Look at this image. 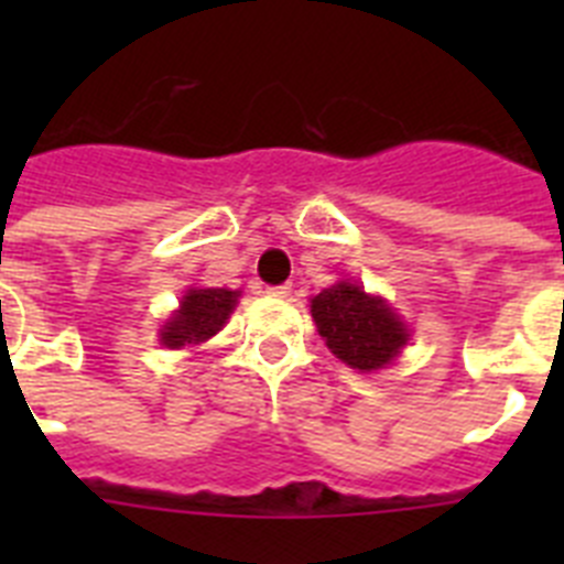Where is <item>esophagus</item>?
<instances>
[{"label":"esophagus","mask_w":564,"mask_h":564,"mask_svg":"<svg viewBox=\"0 0 564 564\" xmlns=\"http://www.w3.org/2000/svg\"><path fill=\"white\" fill-rule=\"evenodd\" d=\"M268 293H271V296H276V299H288L293 293V285H291V282H285V285H273V288H268Z\"/></svg>","instance_id":"1"}]
</instances>
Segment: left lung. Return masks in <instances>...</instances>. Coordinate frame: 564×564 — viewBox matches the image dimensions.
<instances>
[{
  "instance_id": "1",
  "label": "left lung",
  "mask_w": 564,
  "mask_h": 564,
  "mask_svg": "<svg viewBox=\"0 0 564 564\" xmlns=\"http://www.w3.org/2000/svg\"><path fill=\"white\" fill-rule=\"evenodd\" d=\"M311 316L333 356L352 370H383L410 341L401 316L352 282H336L313 296Z\"/></svg>"
}]
</instances>
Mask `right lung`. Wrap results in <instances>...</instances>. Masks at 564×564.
Returning <instances> with one entry per match:
<instances>
[{
    "label": "right lung",
    "instance_id": "add662e5",
    "mask_svg": "<svg viewBox=\"0 0 564 564\" xmlns=\"http://www.w3.org/2000/svg\"><path fill=\"white\" fill-rule=\"evenodd\" d=\"M239 291L228 288H188L181 299V307L169 316L161 327V344L169 350H183V347H197L208 341L214 333H220L228 316L237 307Z\"/></svg>",
    "mask_w": 564,
    "mask_h": 564
}]
</instances>
